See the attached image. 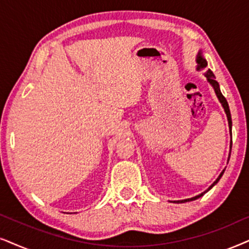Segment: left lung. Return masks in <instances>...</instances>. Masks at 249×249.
Here are the masks:
<instances>
[{"instance_id":"left-lung-1","label":"left lung","mask_w":249,"mask_h":249,"mask_svg":"<svg viewBox=\"0 0 249 249\" xmlns=\"http://www.w3.org/2000/svg\"><path fill=\"white\" fill-rule=\"evenodd\" d=\"M197 64H199V69H206V72H204V75H206L207 79H208L209 83L213 85V89H215L216 95H217V97H218V100H219V101H221V103H222L223 108H224V110H225L226 116H228L229 126H230V128H231V126H232V122H231V112H230V108H229L228 101H226L225 97L223 96V94H222V92H221V89H219V85H218V83H217V81L215 80V75H213V73L212 72V70H210V69L207 68V61L202 57V56H201V54H199V57H197ZM231 146H232V141H231ZM229 160H230V159H229ZM223 174H224V171H223L222 174L219 175V177L216 179V181L213 182V184L212 185V186H210V187L208 188V190H207L206 192H203V193H201V194H199V195H196V196H194V197H191V199L180 200V201H175V202H177V203H182V202H188V201H193V200L199 199V197H200V196H202V195H203L204 193H207V192H208V191L210 190V188H212V187L213 186V185L217 184V181H218L219 179H221V177L223 176Z\"/></svg>"}]
</instances>
